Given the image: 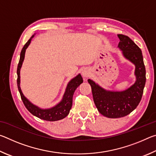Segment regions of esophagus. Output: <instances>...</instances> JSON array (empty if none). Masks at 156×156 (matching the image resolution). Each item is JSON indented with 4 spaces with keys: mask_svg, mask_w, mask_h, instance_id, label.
I'll return each mask as SVG.
<instances>
[{
    "mask_svg": "<svg viewBox=\"0 0 156 156\" xmlns=\"http://www.w3.org/2000/svg\"><path fill=\"white\" fill-rule=\"evenodd\" d=\"M89 71L87 69H84L83 72H82V74H83V76L84 78H87L88 76H89Z\"/></svg>",
    "mask_w": 156,
    "mask_h": 156,
    "instance_id": "obj_1",
    "label": "esophagus"
}]
</instances>
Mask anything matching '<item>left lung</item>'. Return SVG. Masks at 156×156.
I'll return each instance as SVG.
<instances>
[{
	"label": "left lung",
	"mask_w": 156,
	"mask_h": 156,
	"mask_svg": "<svg viewBox=\"0 0 156 156\" xmlns=\"http://www.w3.org/2000/svg\"><path fill=\"white\" fill-rule=\"evenodd\" d=\"M118 47L126 59L135 65L136 80L130 87L122 91H107L91 79L94 103L102 115L110 118H122L136 109L140 102L146 83V69L141 49L127 36L118 34Z\"/></svg>",
	"instance_id": "1"
}]
</instances>
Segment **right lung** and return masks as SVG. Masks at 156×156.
<instances>
[{"instance_id":"1","label":"right lung","mask_w":156,"mask_h":156,"mask_svg":"<svg viewBox=\"0 0 156 156\" xmlns=\"http://www.w3.org/2000/svg\"><path fill=\"white\" fill-rule=\"evenodd\" d=\"M34 35H33L31 38L29 39V41L26 43V44L23 47L20 52V56L19 62H18L17 67V85L18 89L20 94L21 99H22L23 104L25 105V107L30 112L31 114L36 116L42 120L47 121H57L59 120H62L67 116L72 106L73 101V95L74 94V91L76 88L83 83V80L80 74H78L69 81L68 83L67 88L65 92L64 96L61 101L56 106L53 107L49 109H41L40 107L36 106L29 100L24 95H23L22 91H21L20 83V68L22 67L23 60L25 58V54L26 49L30 45L31 39L33 38Z\"/></svg>"}]
</instances>
